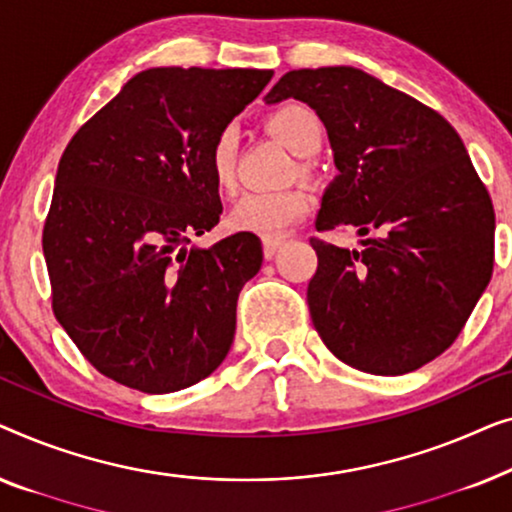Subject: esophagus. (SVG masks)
<instances>
[{
	"label": "esophagus",
	"mask_w": 512,
	"mask_h": 512,
	"mask_svg": "<svg viewBox=\"0 0 512 512\" xmlns=\"http://www.w3.org/2000/svg\"><path fill=\"white\" fill-rule=\"evenodd\" d=\"M283 246V239L280 236H276V239H264L262 241V248H264V257L271 259L273 255H276V250Z\"/></svg>",
	"instance_id": "1"
}]
</instances>
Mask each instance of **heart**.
<instances>
[{
    "label": "heart",
    "mask_w": 512,
    "mask_h": 512,
    "mask_svg": "<svg viewBox=\"0 0 512 512\" xmlns=\"http://www.w3.org/2000/svg\"><path fill=\"white\" fill-rule=\"evenodd\" d=\"M266 125L292 153L311 157L322 148L325 127L315 111L304 104H285L269 113ZM241 134L236 125H225L213 136L208 148V171L213 185L220 192H232L236 187V167H239ZM311 199L304 190H278V192H246L232 206L227 225L232 232L255 234L262 239H276L290 229L294 222L304 218Z\"/></svg>",
    "instance_id": "b5f03b06"
}]
</instances>
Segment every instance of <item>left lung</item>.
Listing matches in <instances>:
<instances>
[{"mask_svg": "<svg viewBox=\"0 0 512 512\" xmlns=\"http://www.w3.org/2000/svg\"><path fill=\"white\" fill-rule=\"evenodd\" d=\"M290 97L325 122L338 169L315 229L369 236L357 250L311 239L313 325L352 369H420L455 343L492 278L487 187L441 113L362 69L287 71L264 102Z\"/></svg>", "mask_w": 512, "mask_h": 512, "instance_id": "obj_1", "label": "left lung"}]
</instances>
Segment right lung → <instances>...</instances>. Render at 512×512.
Segmentation results:
<instances>
[{"mask_svg": "<svg viewBox=\"0 0 512 512\" xmlns=\"http://www.w3.org/2000/svg\"><path fill=\"white\" fill-rule=\"evenodd\" d=\"M271 69L155 67L122 85L57 164L43 225L53 313L83 357L146 394L185 390L232 348L241 287L262 241L218 225L208 148L271 81Z\"/></svg>", "mask_w": 512, "mask_h": 512, "instance_id": "obj_1", "label": "right lung"}]
</instances>
